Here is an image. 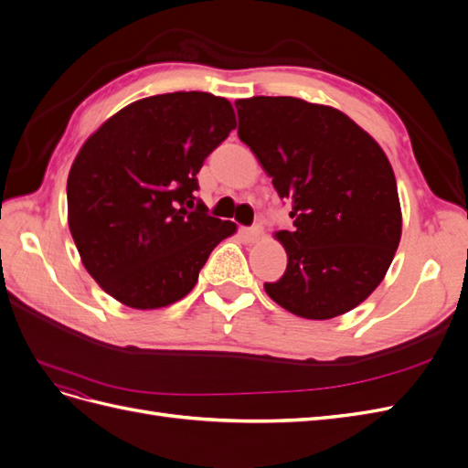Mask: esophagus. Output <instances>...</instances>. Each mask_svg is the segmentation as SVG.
<instances>
[{"label":"esophagus","mask_w":468,"mask_h":468,"mask_svg":"<svg viewBox=\"0 0 468 468\" xmlns=\"http://www.w3.org/2000/svg\"><path fill=\"white\" fill-rule=\"evenodd\" d=\"M244 236H246V239H248V242H258V239L263 236V229H261V226L258 224V226H251V229H246L244 230Z\"/></svg>","instance_id":"esophagus-1"}]
</instances>
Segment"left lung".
Returning <instances> with one entry per match:
<instances>
[{"label": "left lung", "instance_id": "left-lung-1", "mask_svg": "<svg viewBox=\"0 0 468 468\" xmlns=\"http://www.w3.org/2000/svg\"><path fill=\"white\" fill-rule=\"evenodd\" d=\"M238 136L256 154L294 230L275 238L287 271L263 289L308 320L359 306L385 279L402 236L392 165L377 140L330 105L299 97L238 99Z\"/></svg>", "mask_w": 468, "mask_h": 468}]
</instances>
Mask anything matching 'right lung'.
Listing matches in <instances>:
<instances>
[{
  "mask_svg": "<svg viewBox=\"0 0 468 468\" xmlns=\"http://www.w3.org/2000/svg\"><path fill=\"white\" fill-rule=\"evenodd\" d=\"M236 129L229 99L152 95L122 107L83 143L68 176V226L88 273L136 310L187 296L210 251L238 226L195 207L197 174Z\"/></svg>",
  "mask_w": 468,
  "mask_h": 468,
  "instance_id": "1",
  "label": "right lung"
}]
</instances>
